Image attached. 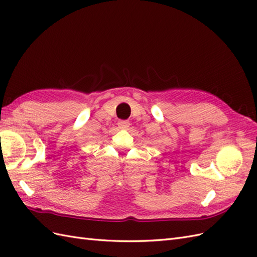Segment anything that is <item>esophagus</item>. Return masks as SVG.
<instances>
[{
	"label": "esophagus",
	"mask_w": 257,
	"mask_h": 257,
	"mask_svg": "<svg viewBox=\"0 0 257 257\" xmlns=\"http://www.w3.org/2000/svg\"><path fill=\"white\" fill-rule=\"evenodd\" d=\"M118 126H119V128L126 130L130 126V122L127 120H120L118 122Z\"/></svg>",
	"instance_id": "34e87169"
}]
</instances>
